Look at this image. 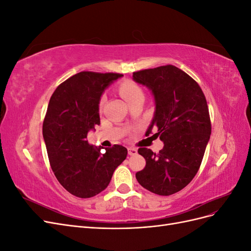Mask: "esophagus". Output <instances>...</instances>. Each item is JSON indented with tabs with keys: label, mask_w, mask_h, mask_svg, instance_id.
<instances>
[{
	"label": "esophagus",
	"mask_w": 251,
	"mask_h": 251,
	"mask_svg": "<svg viewBox=\"0 0 251 251\" xmlns=\"http://www.w3.org/2000/svg\"><path fill=\"white\" fill-rule=\"evenodd\" d=\"M127 151H128V155H131V156H134L137 154V150H136L135 148H128Z\"/></svg>",
	"instance_id": "obj_1"
}]
</instances>
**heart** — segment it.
Segmentation results:
<instances>
[{
	"mask_svg": "<svg viewBox=\"0 0 251 251\" xmlns=\"http://www.w3.org/2000/svg\"><path fill=\"white\" fill-rule=\"evenodd\" d=\"M118 91L120 95L125 98V100L130 103L131 101L137 100V98H143L142 89L138 83L133 80H125L118 86ZM103 97L100 100V107L103 103Z\"/></svg>",
	"mask_w": 251,
	"mask_h": 251,
	"instance_id": "heart-1",
	"label": "heart"
}]
</instances>
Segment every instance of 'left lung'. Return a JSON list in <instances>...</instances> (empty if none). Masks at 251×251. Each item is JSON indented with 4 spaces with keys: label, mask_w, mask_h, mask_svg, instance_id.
Listing matches in <instances>:
<instances>
[{
    "label": "left lung",
    "mask_w": 251,
    "mask_h": 251,
    "mask_svg": "<svg viewBox=\"0 0 251 251\" xmlns=\"http://www.w3.org/2000/svg\"><path fill=\"white\" fill-rule=\"evenodd\" d=\"M133 77L154 95L155 114L146 135L157 130L153 136L164 142L159 153L138 149L147 164L136 179L156 195L176 194L198 173L210 137L206 98L198 82L173 65L134 72Z\"/></svg>",
    "instance_id": "8db88e82"
}]
</instances>
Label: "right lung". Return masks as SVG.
Here are the masks:
<instances>
[{"label":"right lung","mask_w":251,"mask_h":251,"mask_svg":"<svg viewBox=\"0 0 251 251\" xmlns=\"http://www.w3.org/2000/svg\"><path fill=\"white\" fill-rule=\"evenodd\" d=\"M119 73L82 71L66 79L53 92L43 123V136L51 169L68 192L91 198L109 185L114 171L126 158L119 144L94 148L87 135L100 126V100Z\"/></svg>","instance_id":"add662e5"}]
</instances>
